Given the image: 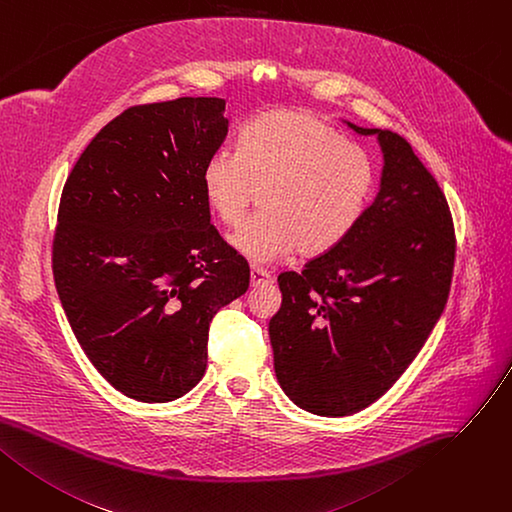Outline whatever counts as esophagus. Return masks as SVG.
Here are the masks:
<instances>
[{
	"instance_id": "esophagus-1",
	"label": "esophagus",
	"mask_w": 512,
	"mask_h": 512,
	"mask_svg": "<svg viewBox=\"0 0 512 512\" xmlns=\"http://www.w3.org/2000/svg\"><path fill=\"white\" fill-rule=\"evenodd\" d=\"M267 282H271L269 271L263 269V267L253 265L251 267V286H261V284H267Z\"/></svg>"
}]
</instances>
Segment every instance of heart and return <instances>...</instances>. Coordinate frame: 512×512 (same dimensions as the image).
<instances>
[{"mask_svg":"<svg viewBox=\"0 0 512 512\" xmlns=\"http://www.w3.org/2000/svg\"><path fill=\"white\" fill-rule=\"evenodd\" d=\"M374 185L368 156L306 111L278 109L249 121L236 152L216 150L201 168L203 199L226 226L243 218L257 191L261 214L228 243L255 263L298 251L319 257L360 222Z\"/></svg>","mask_w":512,"mask_h":512,"instance_id":"heart-1","label":"heart"}]
</instances>
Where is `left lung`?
Listing matches in <instances>:
<instances>
[{"instance_id":"obj_1","label":"left lung","mask_w":512,"mask_h":512,"mask_svg":"<svg viewBox=\"0 0 512 512\" xmlns=\"http://www.w3.org/2000/svg\"><path fill=\"white\" fill-rule=\"evenodd\" d=\"M374 135L383 154L374 201L342 243L278 276L269 321L282 391L325 418L385 395L422 350L449 298L455 230L445 193L401 135Z\"/></svg>"}]
</instances>
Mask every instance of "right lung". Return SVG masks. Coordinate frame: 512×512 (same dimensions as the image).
Listing matches in <instances>:
<instances>
[{"mask_svg":"<svg viewBox=\"0 0 512 512\" xmlns=\"http://www.w3.org/2000/svg\"><path fill=\"white\" fill-rule=\"evenodd\" d=\"M226 100L131 107L78 158L53 238V278L88 360L144 403L189 393L208 331L249 288V263L210 224L201 168L228 133Z\"/></svg>","mask_w":512,"mask_h":512,"instance_id":"right-lung-1","label":"right lung"}]
</instances>
